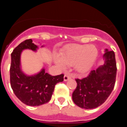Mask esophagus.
I'll return each instance as SVG.
<instances>
[{"label": "esophagus", "instance_id": "esophagus-1", "mask_svg": "<svg viewBox=\"0 0 127 127\" xmlns=\"http://www.w3.org/2000/svg\"><path fill=\"white\" fill-rule=\"evenodd\" d=\"M70 78V76H69V74H65L64 77V79L65 81H67V80H69Z\"/></svg>", "mask_w": 127, "mask_h": 127}]
</instances>
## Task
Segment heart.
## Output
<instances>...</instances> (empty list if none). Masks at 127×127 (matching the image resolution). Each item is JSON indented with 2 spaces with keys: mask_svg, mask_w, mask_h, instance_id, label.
I'll return each instance as SVG.
<instances>
[{
  "mask_svg": "<svg viewBox=\"0 0 127 127\" xmlns=\"http://www.w3.org/2000/svg\"><path fill=\"white\" fill-rule=\"evenodd\" d=\"M98 56V50L94 46L71 44L65 47L60 57H55V62L62 69L74 65L79 73L85 74L92 67Z\"/></svg>",
  "mask_w": 127,
  "mask_h": 127,
  "instance_id": "obj_1",
  "label": "heart"
}]
</instances>
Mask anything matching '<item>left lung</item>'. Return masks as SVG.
I'll return each instance as SVG.
<instances>
[{
	"mask_svg": "<svg viewBox=\"0 0 127 127\" xmlns=\"http://www.w3.org/2000/svg\"><path fill=\"white\" fill-rule=\"evenodd\" d=\"M104 58L103 65L91 70L84 78L76 79L77 86L72 93V100L81 108L90 109L100 106L114 88L117 72L114 52L105 50Z\"/></svg>",
	"mask_w": 127,
	"mask_h": 127,
	"instance_id": "left-lung-1",
	"label": "left lung"
}]
</instances>
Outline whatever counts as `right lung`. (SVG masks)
<instances>
[{
    "label": "right lung",
    "mask_w": 127,
    "mask_h": 127,
    "mask_svg": "<svg viewBox=\"0 0 127 127\" xmlns=\"http://www.w3.org/2000/svg\"><path fill=\"white\" fill-rule=\"evenodd\" d=\"M37 46L31 39L23 41L11 53L10 83L13 92L25 104L38 106L50 101L56 84L64 81V74L51 76L42 69L34 76H26L20 69V55L22 50L35 51Z\"/></svg>",
    "instance_id": "1"
}]
</instances>
